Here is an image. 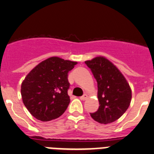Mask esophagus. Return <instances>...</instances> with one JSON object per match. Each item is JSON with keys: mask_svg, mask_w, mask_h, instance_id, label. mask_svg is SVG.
Returning a JSON list of instances; mask_svg holds the SVG:
<instances>
[{"mask_svg": "<svg viewBox=\"0 0 154 154\" xmlns=\"http://www.w3.org/2000/svg\"><path fill=\"white\" fill-rule=\"evenodd\" d=\"M87 98H88V95H87V94H84V95H82V96L80 97V99L83 100V101H84V100H86Z\"/></svg>", "mask_w": 154, "mask_h": 154, "instance_id": "1", "label": "esophagus"}]
</instances>
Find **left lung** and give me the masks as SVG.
Here are the masks:
<instances>
[{"label": "left lung", "instance_id": "left-lung-1", "mask_svg": "<svg viewBox=\"0 0 154 154\" xmlns=\"http://www.w3.org/2000/svg\"><path fill=\"white\" fill-rule=\"evenodd\" d=\"M98 83L99 107L91 117L98 123L108 124L126 111L132 100V90L126 77L110 60L96 56L85 62Z\"/></svg>", "mask_w": 154, "mask_h": 154}]
</instances>
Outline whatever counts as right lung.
<instances>
[{
    "instance_id": "obj_1",
    "label": "right lung",
    "mask_w": 154,
    "mask_h": 154,
    "mask_svg": "<svg viewBox=\"0 0 154 154\" xmlns=\"http://www.w3.org/2000/svg\"><path fill=\"white\" fill-rule=\"evenodd\" d=\"M77 62L53 56L36 65L21 86L22 101L33 117L43 122L63 114L70 103L68 73Z\"/></svg>"
}]
</instances>
